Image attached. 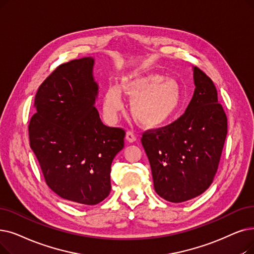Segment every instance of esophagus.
Returning <instances> with one entry per match:
<instances>
[{
    "label": "esophagus",
    "instance_id": "1",
    "mask_svg": "<svg viewBox=\"0 0 254 254\" xmlns=\"http://www.w3.org/2000/svg\"><path fill=\"white\" fill-rule=\"evenodd\" d=\"M126 139H127V142L133 143V142H135L137 140V136L131 130H127V135H126Z\"/></svg>",
    "mask_w": 254,
    "mask_h": 254
}]
</instances>
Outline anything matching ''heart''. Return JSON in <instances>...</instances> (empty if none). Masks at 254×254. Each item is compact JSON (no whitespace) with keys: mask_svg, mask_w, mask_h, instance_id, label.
I'll list each match as a JSON object with an SVG mask.
<instances>
[{"mask_svg":"<svg viewBox=\"0 0 254 254\" xmlns=\"http://www.w3.org/2000/svg\"><path fill=\"white\" fill-rule=\"evenodd\" d=\"M123 91L133 98L130 113L143 127H153L168 121L178 111L181 102L180 86L161 74H136L126 78L121 86H110L104 97V110L115 117L124 107Z\"/></svg>","mask_w":254,"mask_h":254,"instance_id":"heart-1","label":"heart"}]
</instances>
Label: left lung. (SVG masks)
<instances>
[{"instance_id": "left-lung-1", "label": "left lung", "mask_w": 254, "mask_h": 254, "mask_svg": "<svg viewBox=\"0 0 254 254\" xmlns=\"http://www.w3.org/2000/svg\"><path fill=\"white\" fill-rule=\"evenodd\" d=\"M193 71L195 90L186 112L141 138L154 191L170 202L190 200L211 186L227 135V117L213 81L196 66Z\"/></svg>"}]
</instances>
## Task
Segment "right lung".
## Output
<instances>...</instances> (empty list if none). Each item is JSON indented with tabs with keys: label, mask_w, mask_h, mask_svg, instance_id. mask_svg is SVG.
I'll return each mask as SVG.
<instances>
[{
	"label": "right lung",
	"mask_w": 254,
	"mask_h": 254,
	"mask_svg": "<svg viewBox=\"0 0 254 254\" xmlns=\"http://www.w3.org/2000/svg\"><path fill=\"white\" fill-rule=\"evenodd\" d=\"M94 59L59 65L39 86L29 124L30 146L51 190L73 203L94 205L111 191V164L125 129L105 126L94 107Z\"/></svg>",
	"instance_id": "obj_1"
}]
</instances>
